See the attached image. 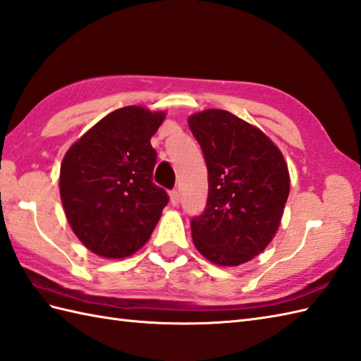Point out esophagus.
I'll use <instances>...</instances> for the list:
<instances>
[{"label":"esophagus","mask_w":361,"mask_h":361,"mask_svg":"<svg viewBox=\"0 0 361 361\" xmlns=\"http://www.w3.org/2000/svg\"><path fill=\"white\" fill-rule=\"evenodd\" d=\"M171 203H172V206H178V203H180V192L178 190L171 192Z\"/></svg>","instance_id":"obj_1"}]
</instances>
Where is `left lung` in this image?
Masks as SVG:
<instances>
[{
  "mask_svg": "<svg viewBox=\"0 0 361 361\" xmlns=\"http://www.w3.org/2000/svg\"><path fill=\"white\" fill-rule=\"evenodd\" d=\"M207 166L206 207L190 221L198 252L219 266L249 262L272 241L289 195L286 161L255 126L207 109L188 120Z\"/></svg>",
  "mask_w": 361,
  "mask_h": 361,
  "instance_id": "obj_1",
  "label": "left lung"
}]
</instances>
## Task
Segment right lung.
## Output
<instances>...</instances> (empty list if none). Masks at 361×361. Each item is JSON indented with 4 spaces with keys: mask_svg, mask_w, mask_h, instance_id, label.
<instances>
[{
    "mask_svg": "<svg viewBox=\"0 0 361 361\" xmlns=\"http://www.w3.org/2000/svg\"><path fill=\"white\" fill-rule=\"evenodd\" d=\"M164 112L128 106L106 115L67 150L60 194L75 235L92 252L124 258L152 235L167 192L152 181L150 138Z\"/></svg>",
    "mask_w": 361,
    "mask_h": 361,
    "instance_id": "add662e5",
    "label": "right lung"
}]
</instances>
